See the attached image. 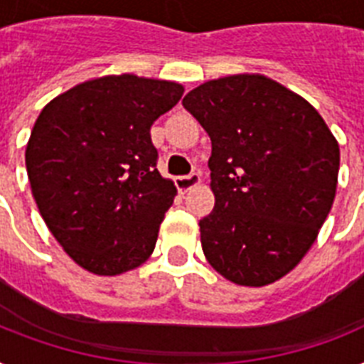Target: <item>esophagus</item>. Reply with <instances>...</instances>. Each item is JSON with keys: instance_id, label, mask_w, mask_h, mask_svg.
I'll return each mask as SVG.
<instances>
[{"instance_id": "esophagus-1", "label": "esophagus", "mask_w": 364, "mask_h": 364, "mask_svg": "<svg viewBox=\"0 0 364 364\" xmlns=\"http://www.w3.org/2000/svg\"><path fill=\"white\" fill-rule=\"evenodd\" d=\"M200 183H202V176L200 173H188V176H181L176 179L177 191L179 193H187V191H191V188L200 185Z\"/></svg>"}]
</instances>
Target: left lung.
Instances as JSON below:
<instances>
[{
	"mask_svg": "<svg viewBox=\"0 0 364 364\" xmlns=\"http://www.w3.org/2000/svg\"><path fill=\"white\" fill-rule=\"evenodd\" d=\"M183 107L211 139L205 259L236 285L277 282L304 259L333 208L336 137L314 105L259 73L204 82Z\"/></svg>",
	"mask_w": 364,
	"mask_h": 364,
	"instance_id": "left-lung-1",
	"label": "left lung"
}]
</instances>
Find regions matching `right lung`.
I'll list each match as a JSON object with an SVG mask.
<instances>
[{"mask_svg": "<svg viewBox=\"0 0 364 364\" xmlns=\"http://www.w3.org/2000/svg\"><path fill=\"white\" fill-rule=\"evenodd\" d=\"M183 85L132 73L104 75L50 100L26 145V170L43 221L85 270L119 276L154 251L173 204L156 170L151 126Z\"/></svg>", "mask_w": 364, "mask_h": 364, "instance_id": "add662e5", "label": "right lung"}]
</instances>
